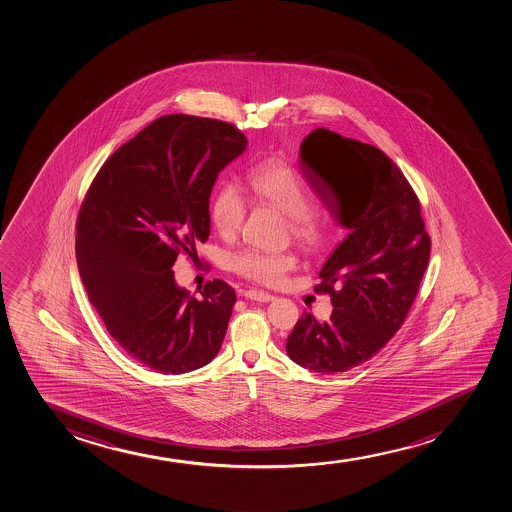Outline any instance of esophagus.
<instances>
[{
	"label": "esophagus",
	"instance_id": "1",
	"mask_svg": "<svg viewBox=\"0 0 512 512\" xmlns=\"http://www.w3.org/2000/svg\"><path fill=\"white\" fill-rule=\"evenodd\" d=\"M245 297L247 299H252V301H259V303H269V301H274V296L269 294V292L257 291V289H248L245 291Z\"/></svg>",
	"mask_w": 512,
	"mask_h": 512
}]
</instances>
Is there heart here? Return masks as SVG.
Segmentation results:
<instances>
[{"label": "heart", "instance_id": "b5f03b06", "mask_svg": "<svg viewBox=\"0 0 512 512\" xmlns=\"http://www.w3.org/2000/svg\"><path fill=\"white\" fill-rule=\"evenodd\" d=\"M247 189L260 203L274 204L291 218L294 240L304 248H319L328 240L330 223L313 208V191L303 174L286 162H265L247 177ZM247 216V198L235 184H225L211 204V221L221 237L231 238L242 230ZM296 267L291 253L264 252L247 248L231 257V269L248 281L275 286Z\"/></svg>", "mask_w": 512, "mask_h": 512}]
</instances>
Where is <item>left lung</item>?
<instances>
[{
  "mask_svg": "<svg viewBox=\"0 0 512 512\" xmlns=\"http://www.w3.org/2000/svg\"><path fill=\"white\" fill-rule=\"evenodd\" d=\"M301 160L350 233L314 286L330 294V319L319 323L304 311L286 350L304 369L340 374L377 355L401 328L428 267L431 238L413 187L374 145L318 128L301 143Z\"/></svg>",
  "mask_w": 512,
  "mask_h": 512,
  "instance_id": "8db88e82",
  "label": "left lung"
}]
</instances>
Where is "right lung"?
Segmentation results:
<instances>
[{
  "label": "right lung",
  "instance_id": "1",
  "mask_svg": "<svg viewBox=\"0 0 512 512\" xmlns=\"http://www.w3.org/2000/svg\"><path fill=\"white\" fill-rule=\"evenodd\" d=\"M247 149L226 121L165 115L101 165L76 223L89 303L120 347L162 374H186L220 352L237 294L225 281L191 296L174 281L179 255L209 237V196Z\"/></svg>",
  "mask_w": 512,
  "mask_h": 512
}]
</instances>
